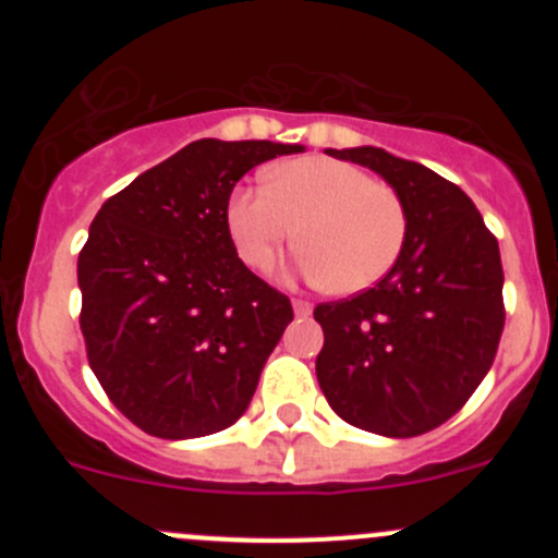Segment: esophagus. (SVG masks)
<instances>
[{
    "label": "esophagus",
    "mask_w": 558,
    "mask_h": 558,
    "mask_svg": "<svg viewBox=\"0 0 558 558\" xmlns=\"http://www.w3.org/2000/svg\"><path fill=\"white\" fill-rule=\"evenodd\" d=\"M291 305H294L296 315H311V311H313V305L307 300H291Z\"/></svg>",
    "instance_id": "1"
}]
</instances>
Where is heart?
I'll use <instances>...</instances> for the list:
<instances>
[{"label":"heart","mask_w":558,"mask_h":558,"mask_svg":"<svg viewBox=\"0 0 558 558\" xmlns=\"http://www.w3.org/2000/svg\"><path fill=\"white\" fill-rule=\"evenodd\" d=\"M227 229L240 258L269 269L300 243V269L335 294L378 286L402 256L410 232L402 194L348 161L305 156L264 172L262 189H238Z\"/></svg>","instance_id":"obj_1"}]
</instances>
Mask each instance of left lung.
Returning a JSON list of instances; mask_svg holds the SVG:
<instances>
[{"label": "left lung", "mask_w": 558, "mask_h": 558, "mask_svg": "<svg viewBox=\"0 0 558 558\" xmlns=\"http://www.w3.org/2000/svg\"><path fill=\"white\" fill-rule=\"evenodd\" d=\"M369 167L402 194L408 243L378 286L320 302L315 375L342 421L415 437L459 413L497 356L505 326L502 258L470 196L384 148L326 150Z\"/></svg>", "instance_id": "8db88e82"}]
</instances>
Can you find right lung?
I'll return each mask as SVG.
<instances>
[{
	"label": "right lung",
	"instance_id": "1",
	"mask_svg": "<svg viewBox=\"0 0 558 558\" xmlns=\"http://www.w3.org/2000/svg\"><path fill=\"white\" fill-rule=\"evenodd\" d=\"M302 145L196 140L105 202L77 256L81 331L110 402L165 440L232 426L294 318L238 256L227 202Z\"/></svg>",
	"mask_w": 558,
	"mask_h": 558
}]
</instances>
